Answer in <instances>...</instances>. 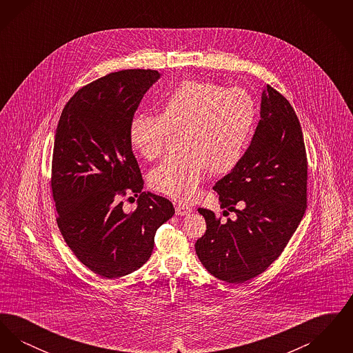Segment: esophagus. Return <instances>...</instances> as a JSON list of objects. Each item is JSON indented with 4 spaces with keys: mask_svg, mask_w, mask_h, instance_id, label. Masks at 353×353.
Here are the masks:
<instances>
[{
    "mask_svg": "<svg viewBox=\"0 0 353 353\" xmlns=\"http://www.w3.org/2000/svg\"><path fill=\"white\" fill-rule=\"evenodd\" d=\"M192 212H193V209L190 206H188V205H181V203L176 205V214L177 216H188Z\"/></svg>",
    "mask_w": 353,
    "mask_h": 353,
    "instance_id": "obj_1",
    "label": "esophagus"
}]
</instances>
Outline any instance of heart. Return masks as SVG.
<instances>
[{
    "mask_svg": "<svg viewBox=\"0 0 353 353\" xmlns=\"http://www.w3.org/2000/svg\"><path fill=\"white\" fill-rule=\"evenodd\" d=\"M256 108L239 87L185 81L161 101L159 114H139L130 123V141L143 157L163 154L170 132L181 153L164 160L150 184L177 201H190L210 172L226 174L239 164L252 137Z\"/></svg>",
    "mask_w": 353,
    "mask_h": 353,
    "instance_id": "obj_1",
    "label": "heart"
}]
</instances>
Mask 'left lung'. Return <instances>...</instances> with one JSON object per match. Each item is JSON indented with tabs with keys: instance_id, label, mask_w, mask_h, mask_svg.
Instances as JSON below:
<instances>
[{
	"instance_id": "8db88e82",
	"label": "left lung",
	"mask_w": 353,
	"mask_h": 353,
	"mask_svg": "<svg viewBox=\"0 0 353 353\" xmlns=\"http://www.w3.org/2000/svg\"><path fill=\"white\" fill-rule=\"evenodd\" d=\"M213 189L226 221L200 208L206 232L196 242L203 268L228 283L262 274L285 250L307 208V156L302 128L291 104L269 84L261 120L239 164ZM239 203L243 208L235 210Z\"/></svg>"
}]
</instances>
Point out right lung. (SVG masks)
<instances>
[{"instance_id": "right-lung-1", "label": "right lung", "mask_w": 353, "mask_h": 353, "mask_svg": "<svg viewBox=\"0 0 353 353\" xmlns=\"http://www.w3.org/2000/svg\"><path fill=\"white\" fill-rule=\"evenodd\" d=\"M154 70H121L82 87L65 105L55 132L51 189L58 226L85 268L114 279L151 256L156 230L174 214L165 197L143 192L130 141V123ZM132 192L137 209L119 199Z\"/></svg>"}]
</instances>
